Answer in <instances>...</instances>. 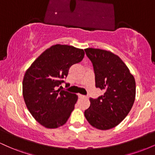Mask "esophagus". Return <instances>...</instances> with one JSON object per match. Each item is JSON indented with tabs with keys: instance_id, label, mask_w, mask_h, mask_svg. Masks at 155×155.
<instances>
[{
	"instance_id": "obj_1",
	"label": "esophagus",
	"mask_w": 155,
	"mask_h": 155,
	"mask_svg": "<svg viewBox=\"0 0 155 155\" xmlns=\"http://www.w3.org/2000/svg\"><path fill=\"white\" fill-rule=\"evenodd\" d=\"M78 96H79V98H87V97H86V96H84V95H80V94H79V95H78Z\"/></svg>"
}]
</instances>
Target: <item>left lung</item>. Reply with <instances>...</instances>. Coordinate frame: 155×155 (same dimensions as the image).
<instances>
[{
    "label": "left lung",
    "instance_id": "8db88e82",
    "mask_svg": "<svg viewBox=\"0 0 155 155\" xmlns=\"http://www.w3.org/2000/svg\"><path fill=\"white\" fill-rule=\"evenodd\" d=\"M87 56L93 65L95 86L104 95L90 98L84 116L92 127L109 130L127 117L136 97V81L128 68L117 55L109 51L87 48Z\"/></svg>",
    "mask_w": 155,
    "mask_h": 155
}]
</instances>
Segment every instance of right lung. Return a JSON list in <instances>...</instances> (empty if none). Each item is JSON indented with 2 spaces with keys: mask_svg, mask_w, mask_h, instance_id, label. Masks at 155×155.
I'll use <instances>...</instances> for the list:
<instances>
[{
  "mask_svg": "<svg viewBox=\"0 0 155 155\" xmlns=\"http://www.w3.org/2000/svg\"><path fill=\"white\" fill-rule=\"evenodd\" d=\"M84 56L83 49L55 44L26 71L22 81L25 103L32 116L44 127L58 128L68 120L78 96L57 87L64 82L63 79L67 77L71 66L80 63Z\"/></svg>",
  "mask_w": 155,
  "mask_h": 155,
  "instance_id": "obj_1",
  "label": "right lung"
}]
</instances>
